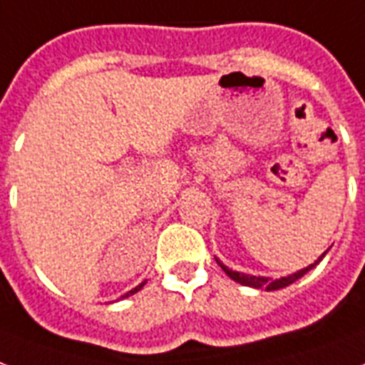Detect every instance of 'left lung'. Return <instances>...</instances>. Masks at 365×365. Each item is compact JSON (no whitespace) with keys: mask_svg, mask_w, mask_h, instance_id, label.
<instances>
[{"mask_svg":"<svg viewBox=\"0 0 365 365\" xmlns=\"http://www.w3.org/2000/svg\"><path fill=\"white\" fill-rule=\"evenodd\" d=\"M329 250V249H327ZM327 250H325L324 255L316 260L314 264H310V266H306V268L299 269V272H294V274L287 275V277H279V279H272V277H262V275H249V274H241V272H233V269H230L227 266H224V264L220 262L218 258H216V262H218V266L224 272H226L230 277H232L233 282H237L241 283V285H245V287H255V289H266V291H277V289H283V287H287V285H291V283H294L297 279H300L302 275L308 274L310 269L316 266V264L322 260V258L327 255Z\"/></svg>","mask_w":365,"mask_h":365,"instance_id":"1","label":"left lung"}]
</instances>
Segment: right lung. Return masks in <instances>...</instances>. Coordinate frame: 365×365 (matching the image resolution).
Listing matches in <instances>:
<instances>
[{
  "label": "right lung",
  "mask_w": 365,
  "mask_h": 365,
  "mask_svg": "<svg viewBox=\"0 0 365 365\" xmlns=\"http://www.w3.org/2000/svg\"><path fill=\"white\" fill-rule=\"evenodd\" d=\"M143 285H145V282H143V283H141V285H138V287H135V289H132V291H130V293H126V294H124V297H130V294H133V293H138V291H139V289H141V287H143Z\"/></svg>",
  "instance_id": "obj_1"
}]
</instances>
